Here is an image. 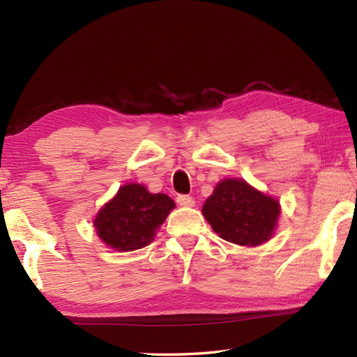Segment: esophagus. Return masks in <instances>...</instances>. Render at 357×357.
<instances>
[{
    "instance_id": "34e87169",
    "label": "esophagus",
    "mask_w": 357,
    "mask_h": 357,
    "mask_svg": "<svg viewBox=\"0 0 357 357\" xmlns=\"http://www.w3.org/2000/svg\"><path fill=\"white\" fill-rule=\"evenodd\" d=\"M176 202L179 204L181 207H193L195 206V199L188 195H178Z\"/></svg>"
}]
</instances>
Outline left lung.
<instances>
[{
  "label": "left lung",
  "instance_id": "1",
  "mask_svg": "<svg viewBox=\"0 0 357 357\" xmlns=\"http://www.w3.org/2000/svg\"><path fill=\"white\" fill-rule=\"evenodd\" d=\"M202 215L219 238L238 245L256 247L275 234L280 204L247 181L229 178L216 184L202 206Z\"/></svg>",
  "mask_w": 357,
  "mask_h": 357
}]
</instances>
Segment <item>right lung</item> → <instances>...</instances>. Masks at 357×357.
Returning a JSON list of instances; mask_svg holds the SVG:
<instances>
[{
  "label": "right lung",
  "mask_w": 357,
  "mask_h": 357,
  "mask_svg": "<svg viewBox=\"0 0 357 357\" xmlns=\"http://www.w3.org/2000/svg\"><path fill=\"white\" fill-rule=\"evenodd\" d=\"M174 208L164 193H150L142 184H126L105 202L93 219V227L105 245L115 252H133L149 245Z\"/></svg>",
  "instance_id": "1"
}]
</instances>
